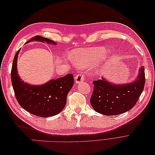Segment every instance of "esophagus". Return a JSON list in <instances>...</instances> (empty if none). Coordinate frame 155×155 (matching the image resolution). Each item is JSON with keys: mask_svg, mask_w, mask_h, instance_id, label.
Here are the masks:
<instances>
[{"mask_svg": "<svg viewBox=\"0 0 155 155\" xmlns=\"http://www.w3.org/2000/svg\"><path fill=\"white\" fill-rule=\"evenodd\" d=\"M85 80V77H84L82 74H78L77 76L75 77V81L76 83H80Z\"/></svg>", "mask_w": 155, "mask_h": 155, "instance_id": "obj_1", "label": "esophagus"}]
</instances>
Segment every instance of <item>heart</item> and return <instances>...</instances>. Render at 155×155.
<instances>
[{
	"label": "heart",
	"instance_id": "b5f03b06",
	"mask_svg": "<svg viewBox=\"0 0 155 155\" xmlns=\"http://www.w3.org/2000/svg\"><path fill=\"white\" fill-rule=\"evenodd\" d=\"M105 51V49L101 47L83 49L75 51L72 58L76 64L82 67H88L104 59Z\"/></svg>",
	"mask_w": 155,
	"mask_h": 155
}]
</instances>
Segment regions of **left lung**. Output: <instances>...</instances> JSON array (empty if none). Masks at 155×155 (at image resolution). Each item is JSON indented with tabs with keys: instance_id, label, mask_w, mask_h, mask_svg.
<instances>
[{
	"instance_id": "left-lung-1",
	"label": "left lung",
	"mask_w": 155,
	"mask_h": 155,
	"mask_svg": "<svg viewBox=\"0 0 155 155\" xmlns=\"http://www.w3.org/2000/svg\"><path fill=\"white\" fill-rule=\"evenodd\" d=\"M145 68H140L134 82L114 85L105 79L94 81L91 104L96 112L106 116L118 115L130 110L136 105L143 90Z\"/></svg>"
}]
</instances>
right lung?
Segmentation results:
<instances>
[{"instance_id": "1", "label": "right lung", "mask_w": 155, "mask_h": 155, "mask_svg": "<svg viewBox=\"0 0 155 155\" xmlns=\"http://www.w3.org/2000/svg\"><path fill=\"white\" fill-rule=\"evenodd\" d=\"M32 41L56 45L54 41L39 35L32 37L26 43ZM19 50L13 59L11 71L12 86L18 104L37 116L45 118L59 114L65 107L67 94L74 85L73 74H68L40 86L29 85L22 81L17 74V61Z\"/></svg>"}]
</instances>
